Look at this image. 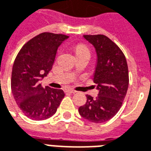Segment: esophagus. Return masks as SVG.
Instances as JSON below:
<instances>
[{
    "label": "esophagus",
    "mask_w": 151,
    "mask_h": 151,
    "mask_svg": "<svg viewBox=\"0 0 151 151\" xmlns=\"http://www.w3.org/2000/svg\"><path fill=\"white\" fill-rule=\"evenodd\" d=\"M67 91L69 92V93H72V94H74V93L77 92L75 90H73V89H68V90H67Z\"/></svg>",
    "instance_id": "34e87169"
}]
</instances>
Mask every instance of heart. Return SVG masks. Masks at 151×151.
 Here are the masks:
<instances>
[{
  "label": "heart",
  "instance_id": "b5f03b06",
  "mask_svg": "<svg viewBox=\"0 0 151 151\" xmlns=\"http://www.w3.org/2000/svg\"><path fill=\"white\" fill-rule=\"evenodd\" d=\"M75 52L76 54H78V53H82V52H90L89 49L86 46L85 44H78L75 47Z\"/></svg>",
  "mask_w": 151,
  "mask_h": 151
}]
</instances>
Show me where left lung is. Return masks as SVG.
I'll use <instances>...</instances> for the list:
<instances>
[{
  "label": "left lung",
  "mask_w": 151,
  "mask_h": 151,
  "mask_svg": "<svg viewBox=\"0 0 151 151\" xmlns=\"http://www.w3.org/2000/svg\"><path fill=\"white\" fill-rule=\"evenodd\" d=\"M97 54L94 82L98 96L86 95V103L78 108L84 119L94 123L108 121L118 112L129 87V70L125 56L113 41L104 35H85Z\"/></svg>",
  "instance_id": "1"
}]
</instances>
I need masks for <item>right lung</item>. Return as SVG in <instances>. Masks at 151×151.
I'll list each match as a JSON object with an SVG mask.
<instances>
[{"label":"right lung","instance_id":"obj_1","mask_svg":"<svg viewBox=\"0 0 151 151\" xmlns=\"http://www.w3.org/2000/svg\"><path fill=\"white\" fill-rule=\"evenodd\" d=\"M68 38L43 32L25 43L17 55L12 69V93L19 108L31 120L53 116L65 96L62 90L43 87L40 81L49 73L58 47Z\"/></svg>","mask_w":151,"mask_h":151}]
</instances>
